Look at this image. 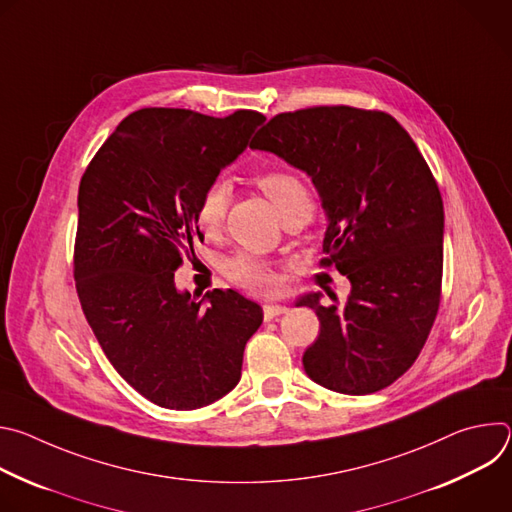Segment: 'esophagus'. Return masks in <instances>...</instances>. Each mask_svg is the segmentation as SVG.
<instances>
[{
	"label": "esophagus",
	"mask_w": 512,
	"mask_h": 512,
	"mask_svg": "<svg viewBox=\"0 0 512 512\" xmlns=\"http://www.w3.org/2000/svg\"><path fill=\"white\" fill-rule=\"evenodd\" d=\"M285 310H287V308H285V306H279V304H265V306H263V316H265V320H271V318L283 314Z\"/></svg>",
	"instance_id": "obj_1"
}]
</instances>
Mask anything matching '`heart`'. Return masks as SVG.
I'll list each match as a JSON object with an SVG mask.
<instances>
[{"label": "heart", "instance_id": "obj_1", "mask_svg": "<svg viewBox=\"0 0 512 512\" xmlns=\"http://www.w3.org/2000/svg\"><path fill=\"white\" fill-rule=\"evenodd\" d=\"M253 182L273 202L275 210L281 216V221L291 214L312 212L310 190L298 174L289 170H265L255 174ZM229 200H231L229 182L223 178L212 180L200 194L194 210L198 227L206 233H212L221 227L229 208ZM225 271L233 283L249 291H255V294H269V291H273L277 285V275L273 267L267 261L247 253L233 257L225 265Z\"/></svg>", "mask_w": 512, "mask_h": 512}]
</instances>
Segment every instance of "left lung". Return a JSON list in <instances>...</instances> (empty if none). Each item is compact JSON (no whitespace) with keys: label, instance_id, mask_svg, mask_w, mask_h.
<instances>
[{"label":"left lung","instance_id":"obj_1","mask_svg":"<svg viewBox=\"0 0 512 512\" xmlns=\"http://www.w3.org/2000/svg\"><path fill=\"white\" fill-rule=\"evenodd\" d=\"M251 148L312 176L328 214L320 265L352 283L346 304L304 296L320 320L304 369L318 385L369 395L417 360L442 302L444 202L409 133L385 111L320 105L279 113Z\"/></svg>","mask_w":512,"mask_h":512}]
</instances>
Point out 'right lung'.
Returning <instances> with one entry per match:
<instances>
[{
	"label": "right lung",
	"instance_id": "1",
	"mask_svg": "<svg viewBox=\"0 0 512 512\" xmlns=\"http://www.w3.org/2000/svg\"><path fill=\"white\" fill-rule=\"evenodd\" d=\"M263 121L251 109H139L81 178L72 273L83 312L115 371L160 407L190 411L227 395L263 322V310L233 289L198 300L174 285L202 237L200 194Z\"/></svg>",
	"mask_w": 512,
	"mask_h": 512
}]
</instances>
